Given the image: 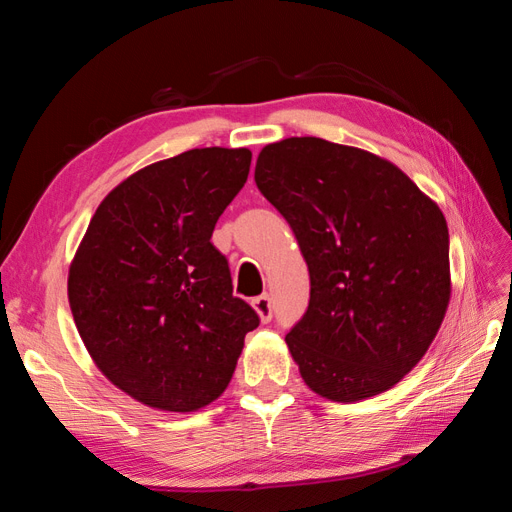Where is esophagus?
Here are the masks:
<instances>
[{"label": "esophagus", "instance_id": "1", "mask_svg": "<svg viewBox=\"0 0 512 512\" xmlns=\"http://www.w3.org/2000/svg\"><path fill=\"white\" fill-rule=\"evenodd\" d=\"M252 305H254V309L258 312L262 322H269L273 318V305H271L269 294H260V297H256L252 301Z\"/></svg>", "mask_w": 512, "mask_h": 512}]
</instances>
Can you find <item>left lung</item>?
<instances>
[{
  "instance_id": "1",
  "label": "left lung",
  "mask_w": 512,
  "mask_h": 512,
  "mask_svg": "<svg viewBox=\"0 0 512 512\" xmlns=\"http://www.w3.org/2000/svg\"><path fill=\"white\" fill-rule=\"evenodd\" d=\"M309 269V305L286 335L305 384L333 401L391 389L423 359L451 299L440 207L374 153L294 136L256 160Z\"/></svg>"
}]
</instances>
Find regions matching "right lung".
Returning <instances> with one entry per match:
<instances>
[{"instance_id":"1","label":"right lung","mask_w":512,"mask_h":512,"mask_svg":"<svg viewBox=\"0 0 512 512\" xmlns=\"http://www.w3.org/2000/svg\"><path fill=\"white\" fill-rule=\"evenodd\" d=\"M250 164V149L205 147L145 166L102 200L72 260L68 299L91 359L151 408L218 399L260 324L211 243Z\"/></svg>"}]
</instances>
